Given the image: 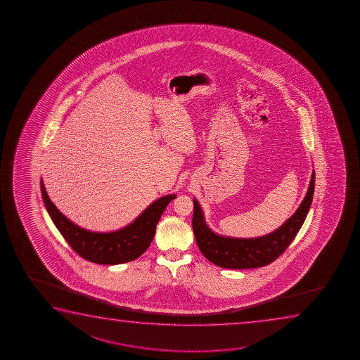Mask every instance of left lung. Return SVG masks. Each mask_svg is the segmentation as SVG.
Returning a JSON list of instances; mask_svg holds the SVG:
<instances>
[{"label": "left lung", "mask_w": 360, "mask_h": 360, "mask_svg": "<svg viewBox=\"0 0 360 360\" xmlns=\"http://www.w3.org/2000/svg\"><path fill=\"white\" fill-rule=\"evenodd\" d=\"M315 191V171H312L310 186L295 214L278 230L257 238H232L219 236L207 226L202 209L194 199L192 226L198 247L209 261L229 269L258 268L276 261L295 238L307 212L310 210Z\"/></svg>", "instance_id": "8db88e82"}]
</instances>
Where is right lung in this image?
I'll list each match as a JSON object with an SVG mask.
<instances>
[{
  "label": "right lung",
  "instance_id": "obj_1",
  "mask_svg": "<svg viewBox=\"0 0 360 360\" xmlns=\"http://www.w3.org/2000/svg\"><path fill=\"white\" fill-rule=\"evenodd\" d=\"M40 189L45 207L66 242L79 256L98 264H122L141 256L153 242L156 225L168 202L176 198L174 194L160 198L133 224L118 231L99 233L84 230L65 217L50 200L43 181Z\"/></svg>",
  "mask_w": 360,
  "mask_h": 360
}]
</instances>
